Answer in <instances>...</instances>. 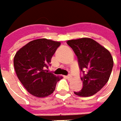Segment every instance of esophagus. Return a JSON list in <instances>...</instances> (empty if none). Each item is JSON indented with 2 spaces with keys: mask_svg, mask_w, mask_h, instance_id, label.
I'll return each instance as SVG.
<instances>
[{
  "mask_svg": "<svg viewBox=\"0 0 121 121\" xmlns=\"http://www.w3.org/2000/svg\"><path fill=\"white\" fill-rule=\"evenodd\" d=\"M66 78H68V79H70V78H72V76H71L70 74H69V75H68V76H66Z\"/></svg>",
  "mask_w": 121,
  "mask_h": 121,
  "instance_id": "34e87169",
  "label": "esophagus"
}]
</instances>
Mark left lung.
I'll return each instance as SVG.
<instances>
[{
	"label": "left lung",
	"instance_id": "8db88e82",
	"mask_svg": "<svg viewBox=\"0 0 121 121\" xmlns=\"http://www.w3.org/2000/svg\"><path fill=\"white\" fill-rule=\"evenodd\" d=\"M67 43L76 55L82 72V89L74 93L82 97L93 95L109 80L113 68L112 55L105 48L90 38L68 40ZM84 69L87 70L86 74Z\"/></svg>",
	"mask_w": 121,
	"mask_h": 121
}]
</instances>
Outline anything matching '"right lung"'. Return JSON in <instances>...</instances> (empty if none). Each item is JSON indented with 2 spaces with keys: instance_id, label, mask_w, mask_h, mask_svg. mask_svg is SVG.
Wrapping results in <instances>:
<instances>
[{
  "instance_id": "right-lung-1",
  "label": "right lung",
  "mask_w": 121,
  "mask_h": 121,
  "mask_svg": "<svg viewBox=\"0 0 121 121\" xmlns=\"http://www.w3.org/2000/svg\"><path fill=\"white\" fill-rule=\"evenodd\" d=\"M60 43L47 39L31 41L16 53L14 66L19 80L31 95L43 98L55 90L62 77L48 71L51 60Z\"/></svg>"
}]
</instances>
